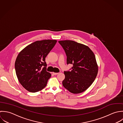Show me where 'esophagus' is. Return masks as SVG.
I'll return each mask as SVG.
<instances>
[{
    "label": "esophagus",
    "mask_w": 123,
    "mask_h": 123,
    "mask_svg": "<svg viewBox=\"0 0 123 123\" xmlns=\"http://www.w3.org/2000/svg\"><path fill=\"white\" fill-rule=\"evenodd\" d=\"M53 74H54V75H57V74H58V73H54V72H53Z\"/></svg>",
    "instance_id": "34e87169"
}]
</instances>
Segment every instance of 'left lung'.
<instances>
[{
  "label": "left lung",
  "instance_id": "obj_1",
  "mask_svg": "<svg viewBox=\"0 0 123 123\" xmlns=\"http://www.w3.org/2000/svg\"><path fill=\"white\" fill-rule=\"evenodd\" d=\"M66 54L67 64H72L71 71H64L63 86L73 94L86 90L93 83L98 73L95 55L90 48L72 40L59 41Z\"/></svg>",
  "mask_w": 123,
  "mask_h": 123
}]
</instances>
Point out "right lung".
<instances>
[{
    "label": "right lung",
    "mask_w": 123,
    "mask_h": 123,
    "mask_svg": "<svg viewBox=\"0 0 123 123\" xmlns=\"http://www.w3.org/2000/svg\"><path fill=\"white\" fill-rule=\"evenodd\" d=\"M57 41H37L26 46L18 54L15 63L16 73L21 85L30 92L44 88L51 74L47 71L45 58Z\"/></svg>",
    "instance_id": "1"
}]
</instances>
